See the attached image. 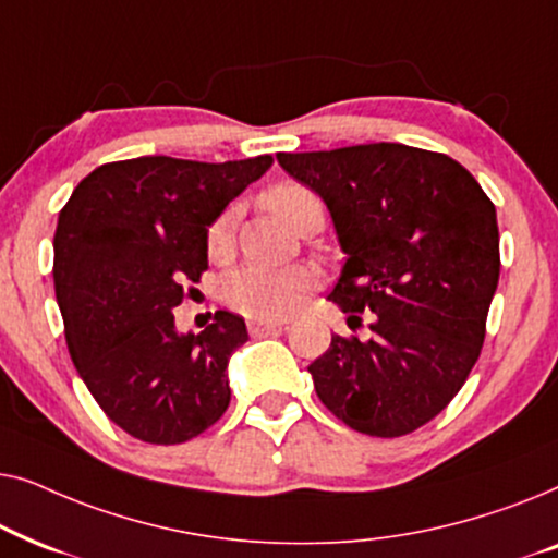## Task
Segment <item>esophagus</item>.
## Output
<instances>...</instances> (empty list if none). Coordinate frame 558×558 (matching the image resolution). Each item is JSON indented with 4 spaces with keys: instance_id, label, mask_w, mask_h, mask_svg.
Here are the masks:
<instances>
[{
    "instance_id": "obj_1",
    "label": "esophagus",
    "mask_w": 558,
    "mask_h": 558,
    "mask_svg": "<svg viewBox=\"0 0 558 558\" xmlns=\"http://www.w3.org/2000/svg\"><path fill=\"white\" fill-rule=\"evenodd\" d=\"M284 327V323H266V319H251L248 323V332L251 335H266V332H277Z\"/></svg>"
}]
</instances>
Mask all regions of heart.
Masks as SVG:
<instances>
[{
	"instance_id": "heart-1",
	"label": "heart",
	"mask_w": 558,
	"mask_h": 558,
	"mask_svg": "<svg viewBox=\"0 0 558 558\" xmlns=\"http://www.w3.org/2000/svg\"><path fill=\"white\" fill-rule=\"evenodd\" d=\"M319 203L315 193L296 182H281L264 195V205L274 216L284 220L287 226H296L304 208ZM235 213L226 210L216 218L208 231V254L213 258H223L233 248ZM319 284V271L315 266H264L246 264L231 271L223 281L226 302L243 315L258 319H281L300 307L312 289Z\"/></svg>"
}]
</instances>
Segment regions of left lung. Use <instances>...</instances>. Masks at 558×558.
Masks as SVG:
<instances>
[{
  "label": "left lung",
  "mask_w": 558,
  "mask_h": 558,
  "mask_svg": "<svg viewBox=\"0 0 558 558\" xmlns=\"http://www.w3.org/2000/svg\"><path fill=\"white\" fill-rule=\"evenodd\" d=\"M323 197L345 251L330 300L373 312L371 340L332 335L310 365L319 401L350 429L403 437L468 380L500 277L495 205L452 157L407 144L279 151Z\"/></svg>",
  "instance_id": "obj_1"
}]
</instances>
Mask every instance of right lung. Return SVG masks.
Masks as SVG:
<instances>
[{"label":"right lung","instance_id":"add662e5","mask_svg":"<svg viewBox=\"0 0 558 558\" xmlns=\"http://www.w3.org/2000/svg\"><path fill=\"white\" fill-rule=\"evenodd\" d=\"M271 162H109L60 210L52 279L68 350L104 414L134 439L182 445L231 403L226 368L248 340L243 317L220 310L203 332L182 335L172 310L208 269V226Z\"/></svg>","mask_w":558,"mask_h":558}]
</instances>
